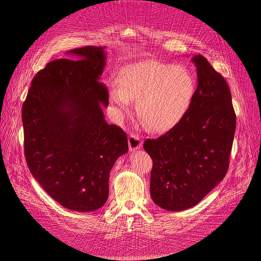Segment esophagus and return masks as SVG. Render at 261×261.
I'll list each match as a JSON object with an SVG mask.
<instances>
[{
  "instance_id": "1",
  "label": "esophagus",
  "mask_w": 261,
  "mask_h": 261,
  "mask_svg": "<svg viewBox=\"0 0 261 261\" xmlns=\"http://www.w3.org/2000/svg\"><path fill=\"white\" fill-rule=\"evenodd\" d=\"M143 143L141 138L136 134H130L128 137V147L132 151H135L142 147Z\"/></svg>"
}]
</instances>
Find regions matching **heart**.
I'll return each instance as SVG.
<instances>
[{
	"label": "heart",
	"instance_id": "heart-1",
	"mask_svg": "<svg viewBox=\"0 0 261 261\" xmlns=\"http://www.w3.org/2000/svg\"><path fill=\"white\" fill-rule=\"evenodd\" d=\"M119 86L112 85L111 99L122 112L137 101L142 123L151 132H164L175 125L190 108L196 82L183 66L159 61H142L121 69Z\"/></svg>",
	"mask_w": 261,
	"mask_h": 261
}]
</instances>
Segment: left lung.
Here are the masks:
<instances>
[{"instance_id":"obj_1","label":"left lung","mask_w":261,"mask_h":261,"mask_svg":"<svg viewBox=\"0 0 261 261\" xmlns=\"http://www.w3.org/2000/svg\"><path fill=\"white\" fill-rule=\"evenodd\" d=\"M198 85L186 113L169 132L148 139L150 196L168 211L197 205L225 177L236 127L229 86L202 55L192 58Z\"/></svg>"}]
</instances>
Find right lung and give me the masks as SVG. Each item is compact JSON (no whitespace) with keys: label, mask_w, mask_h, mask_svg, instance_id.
I'll list each match as a JSON object with an SVG mask.
<instances>
[{"label":"right lung","mask_w":261,"mask_h":261,"mask_svg":"<svg viewBox=\"0 0 261 261\" xmlns=\"http://www.w3.org/2000/svg\"><path fill=\"white\" fill-rule=\"evenodd\" d=\"M103 47L68 51L76 59L49 62L32 80L22 110L27 165L41 187L63 207L92 212L109 198L110 173L127 152L125 133L109 124L99 82Z\"/></svg>","instance_id":"obj_1"}]
</instances>
